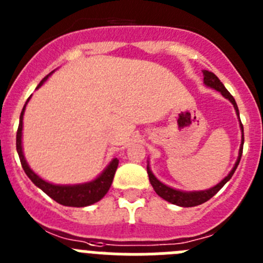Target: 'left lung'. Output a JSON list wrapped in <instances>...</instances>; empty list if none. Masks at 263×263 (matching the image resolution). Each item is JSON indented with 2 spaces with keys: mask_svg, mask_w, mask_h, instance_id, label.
Listing matches in <instances>:
<instances>
[{
  "mask_svg": "<svg viewBox=\"0 0 263 263\" xmlns=\"http://www.w3.org/2000/svg\"><path fill=\"white\" fill-rule=\"evenodd\" d=\"M203 76H204V84L210 87H214L215 90L220 91V93L223 94L226 98H228L229 101L232 102V105L235 106V110L238 115V107H237V103H236L235 98H233V97H232V94L227 90L226 86H224V85L220 82V80L217 79L216 74L212 72H210V70H203ZM238 118H240V115H238ZM240 126H241V131L243 132L242 124H240ZM242 146H243V135H242V143H241V146H240V152H238V158H237V161H236V164H235V166H233V169L231 170V173H229L228 176H227L223 181L220 182V183H217L215 187L210 189V190L193 191V193H184V191L174 190V189L169 187V186H166V184L161 183V182L158 181L155 176H153L152 172H151V169H149V166H148L146 167V172H148L149 181H151V184L153 186V189H155V191L157 193V195H160L162 199L167 200V202L173 203V204L181 205V207H194V205H199V204H202V203L207 202L208 199H211L212 196H214L215 194H216L217 191L223 187L224 184H226L227 182L232 178L233 173L236 172L238 164H240L241 155H242Z\"/></svg>",
  "mask_w": 263,
  "mask_h": 263,
  "instance_id": "left-lung-1",
  "label": "left lung"
}]
</instances>
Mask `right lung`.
Instances as JSON below:
<instances>
[{"label": "right lung", "instance_id": "obj_1", "mask_svg": "<svg viewBox=\"0 0 263 263\" xmlns=\"http://www.w3.org/2000/svg\"><path fill=\"white\" fill-rule=\"evenodd\" d=\"M48 76H46L37 87L42 86L44 81L47 80ZM36 87V89H37ZM30 99V98H28ZM27 99V101H28ZM27 103V102H26ZM26 105L23 106V110L20 117V126L16 131V152L20 156L21 164H22L23 170L27 174V177L36 184L37 187L42 189L49 198L56 200L58 203L63 205H69V207H85V205H90L93 203L98 202L106 195V193L110 189L112 179H114L115 172L118 169L119 160L114 158L111 161L110 165L105 169V172L101 174L97 179L91 182H87L84 184H73V186H59V184H52L48 182L43 181L39 176H36L30 167L25 160V156L22 152V124H23V114H25Z\"/></svg>", "mask_w": 263, "mask_h": 263}]
</instances>
